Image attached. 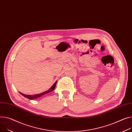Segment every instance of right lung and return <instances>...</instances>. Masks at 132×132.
<instances>
[{
	"label": "right lung",
	"instance_id": "obj_1",
	"mask_svg": "<svg viewBox=\"0 0 132 132\" xmlns=\"http://www.w3.org/2000/svg\"><path fill=\"white\" fill-rule=\"evenodd\" d=\"M57 80L54 84L53 85V86L48 90H46V91H45V92H44L43 93H40V94H36V95H26V94H22V93H21L20 92H19V93L21 95H22L23 96H24L26 98H27L28 99H29V100H34V99H36V98H39V97L42 96L44 95H45L46 94H48V93H49L53 91L55 89V88L56 85V84H57Z\"/></svg>",
	"mask_w": 132,
	"mask_h": 132
}]
</instances>
